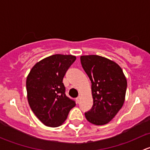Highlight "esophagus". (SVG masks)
<instances>
[{"mask_svg":"<svg viewBox=\"0 0 150 150\" xmlns=\"http://www.w3.org/2000/svg\"><path fill=\"white\" fill-rule=\"evenodd\" d=\"M81 96H78V97L76 98L77 102H78V103H79V102H80V101H81Z\"/></svg>","mask_w":150,"mask_h":150,"instance_id":"34e87169","label":"esophagus"}]
</instances>
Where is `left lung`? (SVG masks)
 I'll use <instances>...</instances> for the list:
<instances>
[{"label":"left lung","instance_id":"8db88e82","mask_svg":"<svg viewBox=\"0 0 150 150\" xmlns=\"http://www.w3.org/2000/svg\"><path fill=\"white\" fill-rule=\"evenodd\" d=\"M83 68L91 82L93 104L85 113L91 123H108L125 102L127 81L121 67L112 60L98 55L81 56Z\"/></svg>","mask_w":150,"mask_h":150}]
</instances>
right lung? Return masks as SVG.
<instances>
[{
	"mask_svg": "<svg viewBox=\"0 0 150 150\" xmlns=\"http://www.w3.org/2000/svg\"><path fill=\"white\" fill-rule=\"evenodd\" d=\"M75 59V56L54 54L36 63L28 75V103L36 117L46 126L61 125L76 105L66 96L62 81Z\"/></svg>",
	"mask_w": 150,
	"mask_h": 150,
	"instance_id": "1",
	"label": "right lung"
}]
</instances>
